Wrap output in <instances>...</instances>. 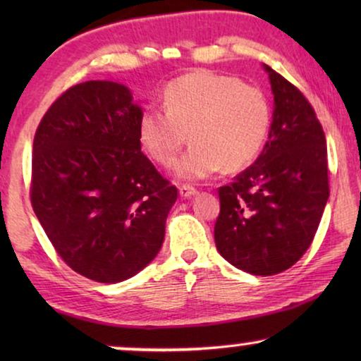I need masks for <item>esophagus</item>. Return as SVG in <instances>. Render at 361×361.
Returning a JSON list of instances; mask_svg holds the SVG:
<instances>
[{"mask_svg": "<svg viewBox=\"0 0 361 361\" xmlns=\"http://www.w3.org/2000/svg\"><path fill=\"white\" fill-rule=\"evenodd\" d=\"M179 194L182 197H192V195L197 194V189H195V187H192V185H180L179 187Z\"/></svg>", "mask_w": 361, "mask_h": 361, "instance_id": "1", "label": "esophagus"}]
</instances>
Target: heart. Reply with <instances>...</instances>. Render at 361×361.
Segmentation results:
<instances>
[{"label": "heart", "instance_id": "1", "mask_svg": "<svg viewBox=\"0 0 361 361\" xmlns=\"http://www.w3.org/2000/svg\"><path fill=\"white\" fill-rule=\"evenodd\" d=\"M164 111L146 110L137 141L157 164H174L185 137L192 145L177 162L182 179H205L224 167L243 169L258 156L271 126L268 97L258 87L224 73L195 71L169 82Z\"/></svg>", "mask_w": 361, "mask_h": 361}]
</instances>
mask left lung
Returning a JSON list of instances; mask_svg holds the SVG:
<instances>
[{"label": "left lung", "mask_w": 361, "mask_h": 361, "mask_svg": "<svg viewBox=\"0 0 361 361\" xmlns=\"http://www.w3.org/2000/svg\"><path fill=\"white\" fill-rule=\"evenodd\" d=\"M274 95L273 123L258 159L219 189V253L235 268L273 276L312 243L329 200L322 125L298 87L264 66Z\"/></svg>", "instance_id": "8db88e82"}]
</instances>
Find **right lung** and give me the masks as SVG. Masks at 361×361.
<instances>
[{"instance_id": "right-lung-1", "label": "right lung", "mask_w": 361, "mask_h": 361, "mask_svg": "<svg viewBox=\"0 0 361 361\" xmlns=\"http://www.w3.org/2000/svg\"><path fill=\"white\" fill-rule=\"evenodd\" d=\"M130 88L90 80L62 93L32 145L31 204L59 256L97 283H121L159 253L176 185L141 152Z\"/></svg>"}]
</instances>
